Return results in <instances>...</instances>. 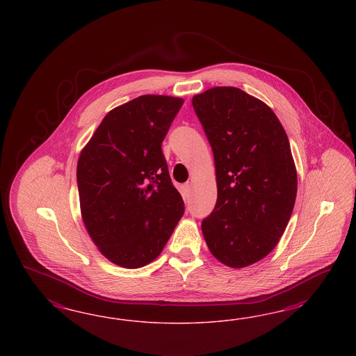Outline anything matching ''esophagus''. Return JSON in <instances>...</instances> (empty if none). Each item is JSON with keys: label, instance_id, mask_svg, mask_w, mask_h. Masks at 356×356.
<instances>
[{"label": "esophagus", "instance_id": "esophagus-1", "mask_svg": "<svg viewBox=\"0 0 356 356\" xmlns=\"http://www.w3.org/2000/svg\"><path fill=\"white\" fill-rule=\"evenodd\" d=\"M181 189H183V193L185 195H189L191 191H192V185H191V183H184L181 185Z\"/></svg>", "mask_w": 356, "mask_h": 356}]
</instances>
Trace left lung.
Listing matches in <instances>:
<instances>
[{"label": "left lung", "mask_w": 356, "mask_h": 356, "mask_svg": "<svg viewBox=\"0 0 356 356\" xmlns=\"http://www.w3.org/2000/svg\"><path fill=\"white\" fill-rule=\"evenodd\" d=\"M216 162L218 198L202 220L213 256L231 268L266 257L296 200L298 175L275 113L236 87H214L192 100Z\"/></svg>", "instance_id": "obj_1"}]
</instances>
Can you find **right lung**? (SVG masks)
<instances>
[{"mask_svg":"<svg viewBox=\"0 0 356 356\" xmlns=\"http://www.w3.org/2000/svg\"><path fill=\"white\" fill-rule=\"evenodd\" d=\"M184 100L142 95L112 109L81 152L76 184L87 232L111 262L156 259L183 216L162 151Z\"/></svg>","mask_w":356,"mask_h":356,"instance_id":"add662e5","label":"right lung"}]
</instances>
